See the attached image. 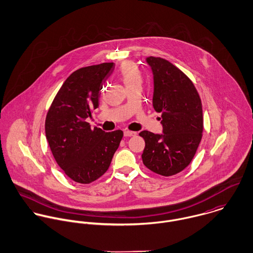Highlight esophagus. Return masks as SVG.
Returning <instances> with one entry per match:
<instances>
[{
  "label": "esophagus",
  "mask_w": 253,
  "mask_h": 253,
  "mask_svg": "<svg viewBox=\"0 0 253 253\" xmlns=\"http://www.w3.org/2000/svg\"><path fill=\"white\" fill-rule=\"evenodd\" d=\"M124 135H125V136H127V137H130V136L136 135V132H134V131H129V130H125V131H124Z\"/></svg>",
  "instance_id": "34e87169"
}]
</instances>
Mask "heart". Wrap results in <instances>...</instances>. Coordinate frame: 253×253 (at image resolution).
<instances>
[{
  "instance_id": "obj_1",
  "label": "heart",
  "mask_w": 253,
  "mask_h": 253,
  "mask_svg": "<svg viewBox=\"0 0 253 253\" xmlns=\"http://www.w3.org/2000/svg\"><path fill=\"white\" fill-rule=\"evenodd\" d=\"M118 76L125 84L126 88L141 86L143 83V78L138 67L131 62H125L122 64L118 71Z\"/></svg>"
}]
</instances>
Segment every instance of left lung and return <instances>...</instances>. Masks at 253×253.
I'll return each mask as SVG.
<instances>
[{
    "instance_id": "obj_1",
    "label": "left lung",
    "mask_w": 253,
    "mask_h": 253,
    "mask_svg": "<svg viewBox=\"0 0 253 253\" xmlns=\"http://www.w3.org/2000/svg\"><path fill=\"white\" fill-rule=\"evenodd\" d=\"M146 62L153 73V107L162 113L163 133H139L145 140L142 161L155 173L171 176L189 166L202 140V101L191 80L172 63L154 56Z\"/></svg>"
}]
</instances>
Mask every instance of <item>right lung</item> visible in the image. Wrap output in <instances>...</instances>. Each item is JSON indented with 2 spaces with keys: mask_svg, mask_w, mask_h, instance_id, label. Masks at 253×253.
I'll use <instances>...</instances> for the list:
<instances>
[{
  "mask_svg": "<svg viewBox=\"0 0 253 253\" xmlns=\"http://www.w3.org/2000/svg\"><path fill=\"white\" fill-rule=\"evenodd\" d=\"M114 63L81 68L63 83L45 118V137L57 165L72 180L88 184L103 175L123 138L122 130L90 128L85 120L99 105Z\"/></svg>",
  "mask_w": 253,
  "mask_h": 253,
  "instance_id": "add662e5",
  "label": "right lung"
}]
</instances>
